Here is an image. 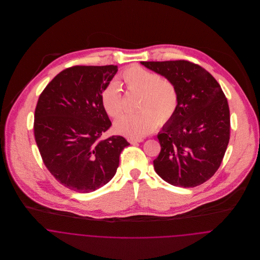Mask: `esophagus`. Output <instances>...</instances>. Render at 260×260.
<instances>
[{
  "label": "esophagus",
  "mask_w": 260,
  "mask_h": 260,
  "mask_svg": "<svg viewBox=\"0 0 260 260\" xmlns=\"http://www.w3.org/2000/svg\"><path fill=\"white\" fill-rule=\"evenodd\" d=\"M128 141H129V143H131V144H136V143L143 142L144 140H143L142 138H128Z\"/></svg>",
  "instance_id": "esophagus-1"
}]
</instances>
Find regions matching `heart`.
Returning a JSON list of instances; mask_svg holds the SVG:
<instances>
[{"label":"heart","instance_id":"obj_1","mask_svg":"<svg viewBox=\"0 0 260 260\" xmlns=\"http://www.w3.org/2000/svg\"><path fill=\"white\" fill-rule=\"evenodd\" d=\"M127 90L140 94L139 113L125 114L114 124L116 133L128 138H141L151 133L157 125H164L174 116L178 107V93L167 79L139 66L128 68L122 74ZM105 112L117 118L122 111V95L117 85L109 84L101 94Z\"/></svg>","mask_w":260,"mask_h":260}]
</instances>
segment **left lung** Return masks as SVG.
<instances>
[{"mask_svg": "<svg viewBox=\"0 0 260 260\" xmlns=\"http://www.w3.org/2000/svg\"><path fill=\"white\" fill-rule=\"evenodd\" d=\"M141 64L172 82L178 93L177 110L157 135L156 173L171 185L204 183L219 168L230 138L229 106L220 85L185 60Z\"/></svg>", "mask_w": 260, "mask_h": 260, "instance_id": "1", "label": "left lung"}]
</instances>
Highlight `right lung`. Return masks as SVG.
Wrapping results in <instances>:
<instances>
[{
  "mask_svg": "<svg viewBox=\"0 0 260 260\" xmlns=\"http://www.w3.org/2000/svg\"><path fill=\"white\" fill-rule=\"evenodd\" d=\"M118 67L74 66L57 75L38 100L34 134L43 162L62 185L89 193L107 184L119 166L122 136H101L111 126L101 94Z\"/></svg>",
  "mask_w": 260,
  "mask_h": 260,
  "instance_id": "right-lung-1",
  "label": "right lung"
}]
</instances>
